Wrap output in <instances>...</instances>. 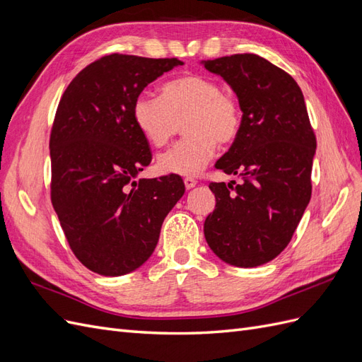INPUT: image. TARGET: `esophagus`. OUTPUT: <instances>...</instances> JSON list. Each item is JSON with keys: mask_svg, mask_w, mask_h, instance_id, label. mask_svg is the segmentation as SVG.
Instances as JSON below:
<instances>
[{"mask_svg": "<svg viewBox=\"0 0 362 362\" xmlns=\"http://www.w3.org/2000/svg\"><path fill=\"white\" fill-rule=\"evenodd\" d=\"M184 185H185V189L190 190V189H193L194 185H196V180H193V178H184Z\"/></svg>", "mask_w": 362, "mask_h": 362, "instance_id": "obj_1", "label": "esophagus"}]
</instances>
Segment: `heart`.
<instances>
[{"instance_id":"heart-1","label":"heart","mask_w":362,"mask_h":362,"mask_svg":"<svg viewBox=\"0 0 362 362\" xmlns=\"http://www.w3.org/2000/svg\"><path fill=\"white\" fill-rule=\"evenodd\" d=\"M134 124L151 145L161 148L180 133L187 136L158 156L163 173L193 177L214 156L216 144L229 145L242 128V110L233 96L202 75H182L161 86V98L139 95L133 104Z\"/></svg>"}]
</instances>
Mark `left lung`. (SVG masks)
Here are the masks:
<instances>
[{
    "instance_id": "1",
    "label": "left lung",
    "mask_w": 362,
    "mask_h": 362,
    "mask_svg": "<svg viewBox=\"0 0 362 362\" xmlns=\"http://www.w3.org/2000/svg\"><path fill=\"white\" fill-rule=\"evenodd\" d=\"M231 86L242 128L216 168L242 182H211L214 211L204 234L222 261L257 267L287 247L311 199L315 136L300 87L257 54L201 62Z\"/></svg>"
}]
</instances>
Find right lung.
Returning a JSON list of instances; mask_svg holds the SVG:
<instances>
[{
    "label": "right lung",
    "mask_w": 362,
    "mask_h": 362,
    "mask_svg": "<svg viewBox=\"0 0 362 362\" xmlns=\"http://www.w3.org/2000/svg\"><path fill=\"white\" fill-rule=\"evenodd\" d=\"M178 59L110 54L68 86L51 129V201L68 243L87 269L122 276L152 255L164 217L185 192L178 175L140 178L151 163L133 104Z\"/></svg>",
    "instance_id": "obj_1"
}]
</instances>
